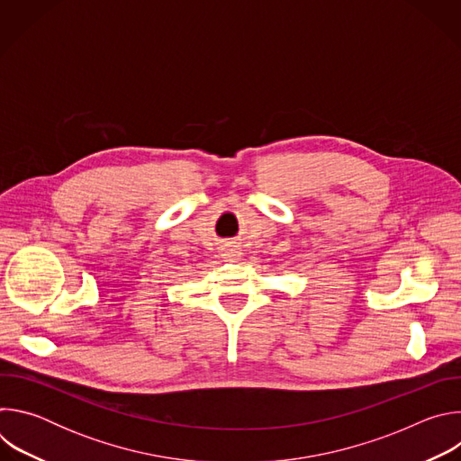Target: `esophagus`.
<instances>
[{"mask_svg": "<svg viewBox=\"0 0 461 461\" xmlns=\"http://www.w3.org/2000/svg\"><path fill=\"white\" fill-rule=\"evenodd\" d=\"M222 255H224L228 260H237L242 253H240V249H239V248L228 246V248H224V249H222Z\"/></svg>", "mask_w": 461, "mask_h": 461, "instance_id": "obj_1", "label": "esophagus"}]
</instances>
